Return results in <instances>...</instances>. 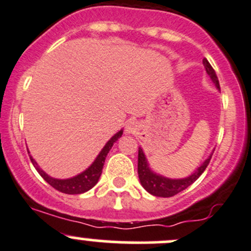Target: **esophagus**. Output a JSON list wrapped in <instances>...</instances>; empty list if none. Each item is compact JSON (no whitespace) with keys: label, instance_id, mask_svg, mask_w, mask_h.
<instances>
[{"label":"esophagus","instance_id":"1","mask_svg":"<svg viewBox=\"0 0 251 251\" xmlns=\"http://www.w3.org/2000/svg\"><path fill=\"white\" fill-rule=\"evenodd\" d=\"M138 123L134 120H130L126 123L125 125V132L126 133H136L137 130H138Z\"/></svg>","mask_w":251,"mask_h":251}]
</instances>
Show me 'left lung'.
Instances as JSON below:
<instances>
[{
    "instance_id": "left-lung-1",
    "label": "left lung",
    "mask_w": 251,
    "mask_h": 251,
    "mask_svg": "<svg viewBox=\"0 0 251 251\" xmlns=\"http://www.w3.org/2000/svg\"><path fill=\"white\" fill-rule=\"evenodd\" d=\"M203 67L206 69V73L211 77L212 82L217 87V89L220 90L219 87V81L218 77L216 75V71L213 70V68L211 67V64L208 63V60L203 58L202 60ZM214 151V150H213ZM213 151L207 158L203 161V163L195 170L193 174H191L187 177L183 178H169L166 177L163 175H159L157 173L153 172L149 166V162L145 156L144 151L142 148H138V176L139 181L142 183V186L144 187V189L150 194L155 195V197H161V198H169L174 197L177 193L184 191L187 187L191 186L192 183H194L195 181L199 178V176L205 172V169L207 168L208 163H210L212 155H213Z\"/></svg>"
}]
</instances>
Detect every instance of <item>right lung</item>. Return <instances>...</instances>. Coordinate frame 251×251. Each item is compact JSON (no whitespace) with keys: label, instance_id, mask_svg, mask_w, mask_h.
<instances>
[{"label":"right lung","instance_id":"obj_1","mask_svg":"<svg viewBox=\"0 0 251 251\" xmlns=\"http://www.w3.org/2000/svg\"><path fill=\"white\" fill-rule=\"evenodd\" d=\"M121 134H123V130L117 132V133L106 143V145H104L102 150L100 151V153L96 157L95 161L93 162L84 172H82L81 174L70 178H64V180H62V178L51 177V176L46 174L43 169H40V167L38 166V163L34 161V158H33L31 155H29V158H31L33 166L37 169V172L39 173L41 177H43L49 184H51L54 189H57V191L62 193H65V194H82V193H85L89 191V189H92L93 187L98 183L99 178H100L101 174H102L104 159H106L107 155H108L113 144L120 138Z\"/></svg>","mask_w":251,"mask_h":251}]
</instances>
